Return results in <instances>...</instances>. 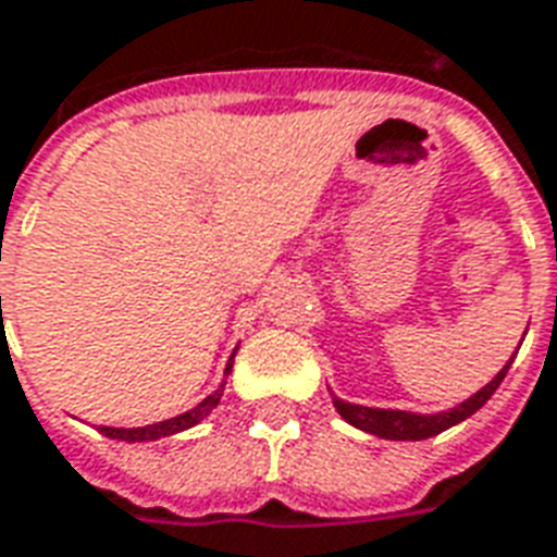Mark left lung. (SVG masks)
<instances>
[{"mask_svg":"<svg viewBox=\"0 0 557 557\" xmlns=\"http://www.w3.org/2000/svg\"><path fill=\"white\" fill-rule=\"evenodd\" d=\"M510 357L493 381L487 386H481L475 395H469L463 398L460 405L448 407V410H440V413H413V410H393V407H366V405H351V401H342L333 395V407H336V413L348 422V425L360 428L366 434L381 436V440H428V436H436L448 431L457 422H463L469 416L481 410V407L487 405L490 395L496 393L498 383L505 381V374H508Z\"/></svg>","mask_w":557,"mask_h":557,"instance_id":"left-lung-1","label":"left lung"}]
</instances>
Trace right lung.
Returning <instances> with one entry per match:
<instances>
[{
  "label": "right lung",
  "mask_w": 557,
  "mask_h": 557,
  "mask_svg": "<svg viewBox=\"0 0 557 557\" xmlns=\"http://www.w3.org/2000/svg\"><path fill=\"white\" fill-rule=\"evenodd\" d=\"M236 357V351H233ZM233 357L226 360L224 374L233 372ZM221 395H224V383L218 386L215 393L206 395L203 401L191 410H185V413L174 416V419H164V422H156V425H144V428H109L100 425V434H106L109 440H123V443H152V440H162V436H174L180 431H188V428H195L197 422H203L206 416L212 413L221 401Z\"/></svg>",
  "instance_id": "add662e5"
}]
</instances>
